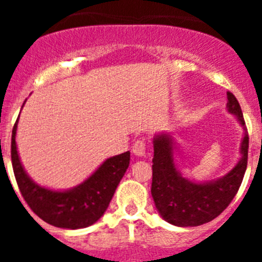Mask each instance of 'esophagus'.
Masks as SVG:
<instances>
[{"instance_id":"1","label":"esophagus","mask_w":262,"mask_h":262,"mask_svg":"<svg viewBox=\"0 0 262 262\" xmlns=\"http://www.w3.org/2000/svg\"><path fill=\"white\" fill-rule=\"evenodd\" d=\"M133 152L136 156H145L147 155V144H145L144 139H139L134 143Z\"/></svg>"}]
</instances>
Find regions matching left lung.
<instances>
[{
    "mask_svg": "<svg viewBox=\"0 0 262 262\" xmlns=\"http://www.w3.org/2000/svg\"><path fill=\"white\" fill-rule=\"evenodd\" d=\"M227 107L235 114L245 129L242 143V159L223 178L206 184H194L180 174L173 161L172 139L159 135L154 140L151 193L155 205L168 223L180 227H195L211 222L232 202L239 190L248 164V131L236 97L227 92Z\"/></svg>",
    "mask_w": 262,
    "mask_h": 262,
    "instance_id": "obj_1",
    "label": "left lung"
}]
</instances>
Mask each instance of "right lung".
Instances as JSON below:
<instances>
[{
    "label": "right lung",
    "instance_id": "obj_1",
    "mask_svg": "<svg viewBox=\"0 0 262 262\" xmlns=\"http://www.w3.org/2000/svg\"><path fill=\"white\" fill-rule=\"evenodd\" d=\"M17 122L11 134V164L20 194L32 212L46 223L60 228L77 230L96 223L108 207L128 168L129 152L107 159L86 181L72 190H48L32 182L23 170L15 144Z\"/></svg>",
    "mask_w": 262,
    "mask_h": 262
}]
</instances>
